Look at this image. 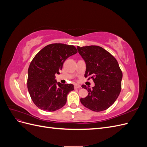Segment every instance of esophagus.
Masks as SVG:
<instances>
[{"instance_id":"34e87169","label":"esophagus","mask_w":147,"mask_h":147,"mask_svg":"<svg viewBox=\"0 0 147 147\" xmlns=\"http://www.w3.org/2000/svg\"><path fill=\"white\" fill-rule=\"evenodd\" d=\"M81 86L79 85V84H75L74 85V88L75 89H78V88H80Z\"/></svg>"}]
</instances>
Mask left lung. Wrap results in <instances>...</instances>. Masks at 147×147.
Returning a JSON list of instances; mask_svg holds the SVG:
<instances>
[{
    "label": "left lung",
    "instance_id": "obj_1",
    "mask_svg": "<svg viewBox=\"0 0 147 147\" xmlns=\"http://www.w3.org/2000/svg\"><path fill=\"white\" fill-rule=\"evenodd\" d=\"M79 54L86 65L84 77L92 79L95 86L91 89L86 85L82 88L88 91V96L81 98L85 107L94 112L109 109L117 100L121 90L122 71L114 56L103 48L91 45L80 47Z\"/></svg>",
    "mask_w": 147,
    "mask_h": 147
}]
</instances>
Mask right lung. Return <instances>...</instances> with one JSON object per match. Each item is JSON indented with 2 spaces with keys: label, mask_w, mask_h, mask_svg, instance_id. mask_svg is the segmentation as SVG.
I'll use <instances>...</instances> for the list:
<instances>
[{
  "label": "right lung",
  "mask_w": 147,
  "mask_h": 147,
  "mask_svg": "<svg viewBox=\"0 0 147 147\" xmlns=\"http://www.w3.org/2000/svg\"><path fill=\"white\" fill-rule=\"evenodd\" d=\"M77 53L74 45L53 43L35 56L28 69L27 84L31 99L38 108L53 112L65 105L67 96L74 86L57 83L55 74H59L64 61Z\"/></svg>",
  "instance_id": "1"
}]
</instances>
